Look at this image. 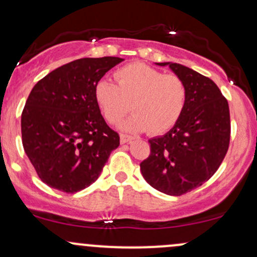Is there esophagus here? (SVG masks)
Listing matches in <instances>:
<instances>
[{
	"label": "esophagus",
	"mask_w": 257,
	"mask_h": 257,
	"mask_svg": "<svg viewBox=\"0 0 257 257\" xmlns=\"http://www.w3.org/2000/svg\"><path fill=\"white\" fill-rule=\"evenodd\" d=\"M134 138L131 137V135H125L122 134L120 135V144H126V143H131Z\"/></svg>",
	"instance_id": "34e87169"
}]
</instances>
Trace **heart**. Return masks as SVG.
<instances>
[{
  "mask_svg": "<svg viewBox=\"0 0 257 257\" xmlns=\"http://www.w3.org/2000/svg\"><path fill=\"white\" fill-rule=\"evenodd\" d=\"M112 81H97L95 101L108 122L117 123L131 111L134 114L120 123V129L140 133L163 134L176 125L184 112L188 91L176 74L144 63H132L114 73Z\"/></svg>",
  "mask_w": 257,
  "mask_h": 257,
  "instance_id": "b5f03b06",
  "label": "heart"
}]
</instances>
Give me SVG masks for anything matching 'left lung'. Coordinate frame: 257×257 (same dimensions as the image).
<instances>
[{
    "label": "left lung",
    "mask_w": 257,
    "mask_h": 257,
    "mask_svg": "<svg viewBox=\"0 0 257 257\" xmlns=\"http://www.w3.org/2000/svg\"><path fill=\"white\" fill-rule=\"evenodd\" d=\"M156 64L168 66L182 78L188 97L176 125L149 140L151 154L140 163V171L152 188L179 196L204 184L218 170L229 146V107L210 78L178 63Z\"/></svg>",
    "instance_id": "left-lung-1"
}]
</instances>
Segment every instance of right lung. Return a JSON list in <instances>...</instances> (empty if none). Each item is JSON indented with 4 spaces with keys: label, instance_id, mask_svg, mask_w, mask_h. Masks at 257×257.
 Returning a JSON list of instances; mask_svg holds the SVG:
<instances>
[{
    "label": "right lung",
    "instance_id": "right-lung-1",
    "mask_svg": "<svg viewBox=\"0 0 257 257\" xmlns=\"http://www.w3.org/2000/svg\"><path fill=\"white\" fill-rule=\"evenodd\" d=\"M124 61L80 58L52 70L35 84L22 113L28 159L45 184L77 193L96 180L119 135L95 101L97 81Z\"/></svg>",
    "mask_w": 257,
    "mask_h": 257
}]
</instances>
